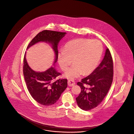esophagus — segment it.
I'll return each mask as SVG.
<instances>
[{"label": "esophagus", "mask_w": 134, "mask_h": 134, "mask_svg": "<svg viewBox=\"0 0 134 134\" xmlns=\"http://www.w3.org/2000/svg\"><path fill=\"white\" fill-rule=\"evenodd\" d=\"M75 84V82L74 81L72 80H68V85L70 87L73 86Z\"/></svg>", "instance_id": "34e87169"}]
</instances>
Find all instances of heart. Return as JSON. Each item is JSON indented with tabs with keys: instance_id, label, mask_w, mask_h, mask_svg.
Listing matches in <instances>:
<instances>
[{
	"instance_id": "1",
	"label": "heart",
	"mask_w": 134,
	"mask_h": 134,
	"mask_svg": "<svg viewBox=\"0 0 134 134\" xmlns=\"http://www.w3.org/2000/svg\"><path fill=\"white\" fill-rule=\"evenodd\" d=\"M103 45L98 40L78 39L68 42L64 50L59 52L58 60L62 70L65 71L71 64H74L65 72V76L71 80L87 75L95 69L103 53Z\"/></svg>"
}]
</instances>
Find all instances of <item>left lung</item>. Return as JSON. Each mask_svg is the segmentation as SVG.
I'll list each match as a JSON object with an SVG mask.
<instances>
[{"instance_id": "1", "label": "left lung", "mask_w": 134, "mask_h": 134, "mask_svg": "<svg viewBox=\"0 0 134 134\" xmlns=\"http://www.w3.org/2000/svg\"><path fill=\"white\" fill-rule=\"evenodd\" d=\"M113 72L112 57L109 48H107L99 65L91 74L77 83L81 92L76 100L81 109L90 110L102 102L112 85Z\"/></svg>"}]
</instances>
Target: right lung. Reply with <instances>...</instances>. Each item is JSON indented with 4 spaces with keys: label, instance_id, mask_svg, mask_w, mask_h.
<instances>
[{
    "label": "right lung",
    "instance_id": "right-lung-1",
    "mask_svg": "<svg viewBox=\"0 0 134 134\" xmlns=\"http://www.w3.org/2000/svg\"><path fill=\"white\" fill-rule=\"evenodd\" d=\"M66 34L56 31H42L32 39L27 48L39 42L51 43L55 52V63L58 60V43ZM23 72L27 88L31 96L37 103L44 106L55 103L67 87V79L55 80L61 74L57 72L54 67H52L44 72H35L32 70L26 62L25 53L23 59Z\"/></svg>",
    "mask_w": 134,
    "mask_h": 134
}]
</instances>
